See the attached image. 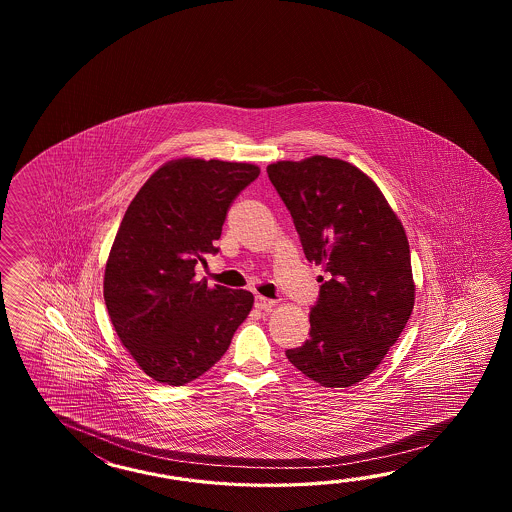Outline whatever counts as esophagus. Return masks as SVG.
I'll return each instance as SVG.
<instances>
[{
    "label": "esophagus",
    "mask_w": 512,
    "mask_h": 512,
    "mask_svg": "<svg viewBox=\"0 0 512 512\" xmlns=\"http://www.w3.org/2000/svg\"><path fill=\"white\" fill-rule=\"evenodd\" d=\"M274 305H276L274 300H269V298H265V296H256V307L261 309V311H271Z\"/></svg>",
    "instance_id": "34e87169"
}]
</instances>
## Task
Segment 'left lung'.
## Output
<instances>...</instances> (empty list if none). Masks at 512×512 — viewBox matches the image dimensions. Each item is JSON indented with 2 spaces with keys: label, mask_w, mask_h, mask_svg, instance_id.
<instances>
[{
  "label": "left lung",
  "mask_w": 512,
  "mask_h": 512,
  "mask_svg": "<svg viewBox=\"0 0 512 512\" xmlns=\"http://www.w3.org/2000/svg\"><path fill=\"white\" fill-rule=\"evenodd\" d=\"M311 263L324 267L309 340L285 355L326 388L377 370L412 315L415 285L403 225L357 166L315 155L267 166Z\"/></svg>",
  "instance_id": "obj_1"
}]
</instances>
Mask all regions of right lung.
<instances>
[{"label":"right lung","instance_id":"right-lung-1","mask_svg":"<svg viewBox=\"0 0 512 512\" xmlns=\"http://www.w3.org/2000/svg\"><path fill=\"white\" fill-rule=\"evenodd\" d=\"M260 175L249 163L177 159L144 183L109 252L104 300L120 342L153 381L183 386L229 349L251 313L245 289L196 280L232 201Z\"/></svg>","mask_w":512,"mask_h":512}]
</instances>
